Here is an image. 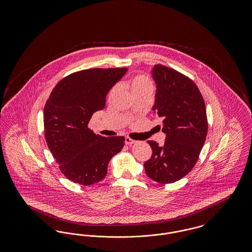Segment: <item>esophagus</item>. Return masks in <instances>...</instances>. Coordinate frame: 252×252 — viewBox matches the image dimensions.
I'll use <instances>...</instances> for the list:
<instances>
[{
	"label": "esophagus",
	"mask_w": 252,
	"mask_h": 252,
	"mask_svg": "<svg viewBox=\"0 0 252 252\" xmlns=\"http://www.w3.org/2000/svg\"><path fill=\"white\" fill-rule=\"evenodd\" d=\"M125 143L126 144H133L135 143V141H134V140H132L131 138H129V137H126V139H125Z\"/></svg>",
	"instance_id": "34e87169"
}]
</instances>
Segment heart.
Returning a JSON list of instances; mask_svg holds the SVG:
<instances>
[{
	"label": "heart",
	"mask_w": 252,
	"mask_h": 252,
	"mask_svg": "<svg viewBox=\"0 0 252 252\" xmlns=\"http://www.w3.org/2000/svg\"><path fill=\"white\" fill-rule=\"evenodd\" d=\"M126 88L131 92V94L139 91V90H142L144 88H147V87H152V84L150 82V80L144 75V74H135L131 76L126 83ZM115 92V89H112L110 91V94L111 95L113 93Z\"/></svg>",
	"instance_id": "obj_1"
}]
</instances>
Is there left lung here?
<instances>
[{
    "label": "left lung",
    "mask_w": 252,
    "mask_h": 252,
    "mask_svg": "<svg viewBox=\"0 0 252 252\" xmlns=\"http://www.w3.org/2000/svg\"><path fill=\"white\" fill-rule=\"evenodd\" d=\"M157 85L153 110L166 134L163 146L147 141L152 156L144 162L146 175L166 184L184 178L196 163L203 147L208 120L202 94L192 79L172 68L157 64L152 69Z\"/></svg>",
    "instance_id": "8db88e82"
}]
</instances>
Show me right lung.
I'll list each match as a JSON object with an SVG mask.
<instances>
[{"label": "right lung", "instance_id": "obj_1", "mask_svg": "<svg viewBox=\"0 0 252 252\" xmlns=\"http://www.w3.org/2000/svg\"><path fill=\"white\" fill-rule=\"evenodd\" d=\"M126 68H94L72 72L53 89L44 107V136L61 173L74 183L92 185L108 173L111 158L125 138L96 135L88 126L93 114L106 105L108 91Z\"/></svg>", "mask_w": 252, "mask_h": 252}]
</instances>
